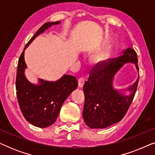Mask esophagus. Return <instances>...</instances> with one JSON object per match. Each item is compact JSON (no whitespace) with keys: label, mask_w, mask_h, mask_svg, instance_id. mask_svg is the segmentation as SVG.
Listing matches in <instances>:
<instances>
[{"label":"esophagus","mask_w":155,"mask_h":155,"mask_svg":"<svg viewBox=\"0 0 155 155\" xmlns=\"http://www.w3.org/2000/svg\"><path fill=\"white\" fill-rule=\"evenodd\" d=\"M84 84V78H80L79 79H78V86H79V87L82 88V87H83Z\"/></svg>","instance_id":"obj_1"}]
</instances>
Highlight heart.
<instances>
[{
	"mask_svg": "<svg viewBox=\"0 0 155 155\" xmlns=\"http://www.w3.org/2000/svg\"><path fill=\"white\" fill-rule=\"evenodd\" d=\"M107 53L104 52V53H101L100 54H99L98 56L96 57V59L98 61H101L107 58Z\"/></svg>",
	"mask_w": 155,
	"mask_h": 155,
	"instance_id": "obj_1",
	"label": "heart"
}]
</instances>
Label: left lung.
<instances>
[{
  "mask_svg": "<svg viewBox=\"0 0 155 155\" xmlns=\"http://www.w3.org/2000/svg\"><path fill=\"white\" fill-rule=\"evenodd\" d=\"M121 56L97 63L90 72L87 81L84 82V105L82 116L90 128H105L119 122L130 107L136 92L139 78L128 88L129 96L114 90L112 87L115 73L126 63H133L139 71L137 54L128 48Z\"/></svg>",
  "mask_w": 155,
  "mask_h": 155,
  "instance_id": "left-lung-1",
  "label": "left lung"
}]
</instances>
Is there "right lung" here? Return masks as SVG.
I'll return each mask as SVG.
<instances>
[{
	"label": "right lung",
	"instance_id": "1",
	"mask_svg": "<svg viewBox=\"0 0 155 155\" xmlns=\"http://www.w3.org/2000/svg\"><path fill=\"white\" fill-rule=\"evenodd\" d=\"M56 22H46L26 44L18 61L16 75V94L18 104L25 119L33 126L46 128L56 122L63 105L71 93L78 87L75 77L64 75L56 82L40 80L35 85L25 78L24 71L27 67L24 58L25 50L38 35Z\"/></svg>",
	"mask_w": 155,
	"mask_h": 155
}]
</instances>
